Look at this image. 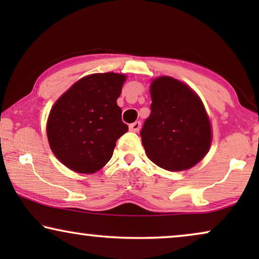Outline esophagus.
Listing matches in <instances>:
<instances>
[{
	"label": "esophagus",
	"mask_w": 259,
	"mask_h": 259,
	"mask_svg": "<svg viewBox=\"0 0 259 259\" xmlns=\"http://www.w3.org/2000/svg\"><path fill=\"white\" fill-rule=\"evenodd\" d=\"M140 127H141V122H140V121H136V122L131 123V125H130V130L132 131V132H139Z\"/></svg>",
	"instance_id": "esophagus-1"
}]
</instances>
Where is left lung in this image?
I'll return each mask as SVG.
<instances>
[{
  "label": "left lung",
  "mask_w": 259,
  "mask_h": 259,
  "mask_svg": "<svg viewBox=\"0 0 259 259\" xmlns=\"http://www.w3.org/2000/svg\"><path fill=\"white\" fill-rule=\"evenodd\" d=\"M151 98V114L140 132L148 158L167 171L191 168L211 145L203 102L185 83L169 76L152 82Z\"/></svg>",
  "instance_id": "1"
}]
</instances>
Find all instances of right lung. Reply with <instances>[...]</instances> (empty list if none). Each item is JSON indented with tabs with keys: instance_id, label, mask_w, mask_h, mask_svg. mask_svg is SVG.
<instances>
[{
	"instance_id": "add662e5",
	"label": "right lung",
	"mask_w": 259,
	"mask_h": 259,
	"mask_svg": "<svg viewBox=\"0 0 259 259\" xmlns=\"http://www.w3.org/2000/svg\"><path fill=\"white\" fill-rule=\"evenodd\" d=\"M126 76L92 74L77 81L55 102L47 136L55 157L79 173H93L112 158L115 143L128 131L116 105Z\"/></svg>"
}]
</instances>
